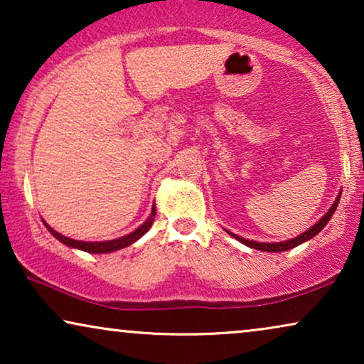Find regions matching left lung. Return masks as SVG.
Here are the masks:
<instances>
[{
    "instance_id": "obj_1",
    "label": "left lung",
    "mask_w": 364,
    "mask_h": 364,
    "mask_svg": "<svg viewBox=\"0 0 364 364\" xmlns=\"http://www.w3.org/2000/svg\"><path fill=\"white\" fill-rule=\"evenodd\" d=\"M340 197H341V193L336 197V200H335V203H333V205L330 207V210H328V212L325 213V215H323V217L320 218V220H318V222L315 223V225H313L311 228H308L306 232L300 233V235H298V237L291 238V240L275 242V243L253 242V240H247V238L238 237V235H235V233H230V232H228V233H230V235H232L233 238H237L238 242H242L243 245H247V247H250V248H255V250H262V252H287V250H290V248L298 247V245H300V243H303V242L310 240V238L318 235V233H320V232L323 230V228L326 227V223L330 222V218L333 217V213H335V210H336L338 202H340Z\"/></svg>"
}]
</instances>
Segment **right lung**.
I'll return each instance as SVG.
<instances>
[{
  "label": "right lung",
  "mask_w": 364,
  "mask_h": 364,
  "mask_svg": "<svg viewBox=\"0 0 364 364\" xmlns=\"http://www.w3.org/2000/svg\"><path fill=\"white\" fill-rule=\"evenodd\" d=\"M154 217H156V207H152V212L151 215L146 222L142 223L141 227L136 228V230L129 233V235H124L121 238H114V240H106V242H81V240H73V238H68L61 235V233H58L54 228H51L48 225L46 222H44V225L49 230V233H53L54 238H58L59 242L64 243V245L71 247V248H77V250H84L87 253H111V252H116V250H121V248H126L131 245V243L137 242L139 238H141L144 233H146L149 228L152 227V222H154Z\"/></svg>",
  "instance_id": "1"
}]
</instances>
